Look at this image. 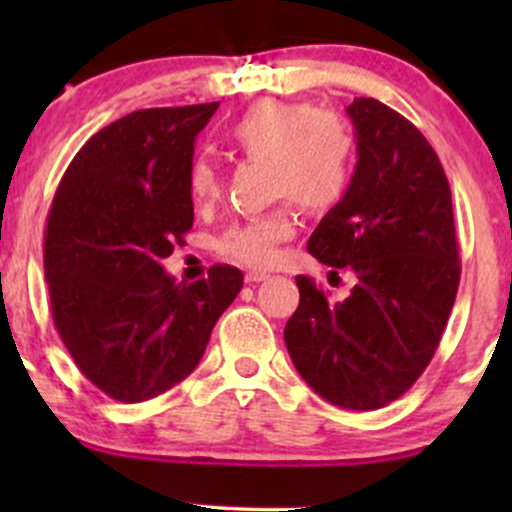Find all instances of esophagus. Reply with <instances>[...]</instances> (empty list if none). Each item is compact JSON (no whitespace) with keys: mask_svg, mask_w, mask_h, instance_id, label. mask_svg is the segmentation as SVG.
Segmentation results:
<instances>
[{"mask_svg":"<svg viewBox=\"0 0 512 512\" xmlns=\"http://www.w3.org/2000/svg\"><path fill=\"white\" fill-rule=\"evenodd\" d=\"M267 272H248L245 274V281H248V284H260V281H264L267 279Z\"/></svg>","mask_w":512,"mask_h":512,"instance_id":"esophagus-1","label":"esophagus"}]
</instances>
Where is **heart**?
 <instances>
[{
	"instance_id": "heart-1",
	"label": "heart",
	"mask_w": 512,
	"mask_h": 512,
	"mask_svg": "<svg viewBox=\"0 0 512 512\" xmlns=\"http://www.w3.org/2000/svg\"><path fill=\"white\" fill-rule=\"evenodd\" d=\"M226 139L245 158L269 163V195L286 202L233 223L219 238V252L240 264L269 267L279 245L296 233L291 202L305 211H325L349 190L356 168L354 129L334 110L264 98L226 129ZM185 187L197 209L211 207L223 187L219 166L209 156H195L187 163Z\"/></svg>"
}]
</instances>
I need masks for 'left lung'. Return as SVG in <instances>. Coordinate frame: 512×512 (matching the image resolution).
<instances>
[{"mask_svg":"<svg viewBox=\"0 0 512 512\" xmlns=\"http://www.w3.org/2000/svg\"><path fill=\"white\" fill-rule=\"evenodd\" d=\"M346 113L354 178L308 252L349 267L356 284L334 303L298 276L301 303L284 339L317 395L370 411L402 397L431 363L460 286V255L448 178L424 134L375 98H354Z\"/></svg>","mask_w":512,"mask_h":512,"instance_id":"left-lung-1","label":"left lung"}]
</instances>
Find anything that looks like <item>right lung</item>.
<instances>
[{
  "label": "right lung",
  "mask_w": 512,
  "mask_h": 512,
  "mask_svg": "<svg viewBox=\"0 0 512 512\" xmlns=\"http://www.w3.org/2000/svg\"><path fill=\"white\" fill-rule=\"evenodd\" d=\"M216 108L120 117L81 146L52 199L43 252L52 320L81 373L117 402L185 380L243 289L228 264L195 284H175L161 267L195 221L185 170Z\"/></svg>",
  "instance_id": "right-lung-1"
}]
</instances>
